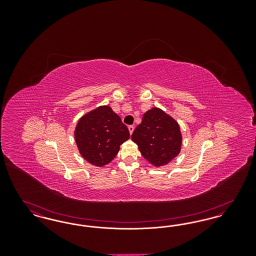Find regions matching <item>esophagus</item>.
Listing matches in <instances>:
<instances>
[{"mask_svg":"<svg viewBox=\"0 0 256 256\" xmlns=\"http://www.w3.org/2000/svg\"><path fill=\"white\" fill-rule=\"evenodd\" d=\"M134 126H128V130H130V134H132V132H134Z\"/></svg>","mask_w":256,"mask_h":256,"instance_id":"1","label":"esophagus"}]
</instances>
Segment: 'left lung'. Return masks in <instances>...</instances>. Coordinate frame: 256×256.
I'll list each match as a JSON object with an SVG mask.
<instances>
[{
    "label": "left lung",
    "instance_id": "8db88e82",
    "mask_svg": "<svg viewBox=\"0 0 256 256\" xmlns=\"http://www.w3.org/2000/svg\"><path fill=\"white\" fill-rule=\"evenodd\" d=\"M132 139L143 158L156 167L166 165L180 154L182 140L178 124L156 108L144 114Z\"/></svg>",
    "mask_w": 256,
    "mask_h": 256
}]
</instances>
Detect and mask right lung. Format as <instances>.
I'll list each match as a JSON object with an SVG mask.
<instances>
[{
	"label": "right lung",
	"instance_id": "right-lung-1",
	"mask_svg": "<svg viewBox=\"0 0 256 256\" xmlns=\"http://www.w3.org/2000/svg\"><path fill=\"white\" fill-rule=\"evenodd\" d=\"M74 138L82 156L102 167L117 156L120 146L130 138V132L110 106H100L80 118Z\"/></svg>",
	"mask_w": 256,
	"mask_h": 256
}]
</instances>
